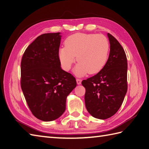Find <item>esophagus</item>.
<instances>
[{"label":"esophagus","instance_id":"34e87169","mask_svg":"<svg viewBox=\"0 0 149 149\" xmlns=\"http://www.w3.org/2000/svg\"><path fill=\"white\" fill-rule=\"evenodd\" d=\"M76 81H77V84H81L82 80L80 79H77Z\"/></svg>","mask_w":149,"mask_h":149}]
</instances>
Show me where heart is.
<instances>
[{
	"label": "heart",
	"instance_id": "1",
	"mask_svg": "<svg viewBox=\"0 0 149 149\" xmlns=\"http://www.w3.org/2000/svg\"><path fill=\"white\" fill-rule=\"evenodd\" d=\"M65 45L59 49L58 55L62 68L66 71L75 63V56L78 64L74 73L77 76H83L87 73L96 74L106 65L110 45L102 34L75 33L66 39Z\"/></svg>",
	"mask_w": 149,
	"mask_h": 149
}]
</instances>
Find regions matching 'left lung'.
I'll return each mask as SVG.
<instances>
[{
    "instance_id": "obj_1",
    "label": "left lung",
    "mask_w": 149,
    "mask_h": 149,
    "mask_svg": "<svg viewBox=\"0 0 149 149\" xmlns=\"http://www.w3.org/2000/svg\"><path fill=\"white\" fill-rule=\"evenodd\" d=\"M110 52L106 65L94 76L82 81L86 89V109L96 118L105 120L113 116L122 106L127 91V61L123 47L107 33Z\"/></svg>"
}]
</instances>
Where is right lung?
I'll return each instance as SVG.
<instances>
[{"instance_id": "1", "label": "right lung", "mask_w": 149, "mask_h": 149, "mask_svg": "<svg viewBox=\"0 0 149 149\" xmlns=\"http://www.w3.org/2000/svg\"><path fill=\"white\" fill-rule=\"evenodd\" d=\"M59 33H45L28 46L21 61V88L33 115L42 121L58 118L66 97L76 86L75 78L61 68Z\"/></svg>"}]
</instances>
